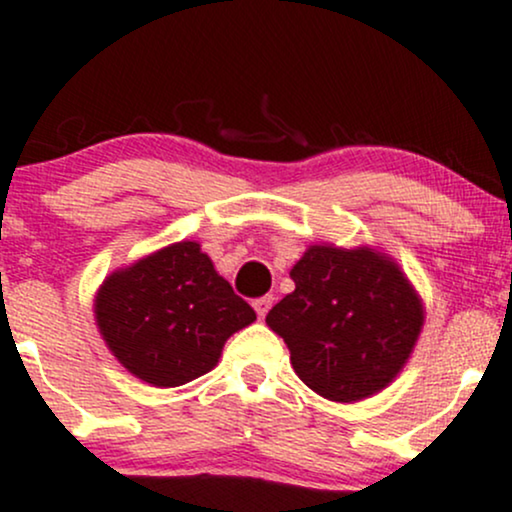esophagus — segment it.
<instances>
[{"instance_id":"34e87169","label":"esophagus","mask_w":512,"mask_h":512,"mask_svg":"<svg viewBox=\"0 0 512 512\" xmlns=\"http://www.w3.org/2000/svg\"><path fill=\"white\" fill-rule=\"evenodd\" d=\"M272 303H274V298H272V296H262V298H257V301L252 303V305H255L257 315L264 317V315L269 313V308H272Z\"/></svg>"}]
</instances>
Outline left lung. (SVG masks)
Returning a JSON list of instances; mask_svg holds the SVG:
<instances>
[{
	"instance_id": "8db88e82",
	"label": "left lung",
	"mask_w": 512,
	"mask_h": 512,
	"mask_svg": "<svg viewBox=\"0 0 512 512\" xmlns=\"http://www.w3.org/2000/svg\"><path fill=\"white\" fill-rule=\"evenodd\" d=\"M296 291L269 310L298 378L332 402L380 392L409 361L424 303L399 264L373 248L310 245L293 264Z\"/></svg>"
}]
</instances>
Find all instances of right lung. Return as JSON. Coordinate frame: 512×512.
Instances as JSON below:
<instances>
[{
    "label": "right lung",
    "instance_id": "obj_1",
    "mask_svg": "<svg viewBox=\"0 0 512 512\" xmlns=\"http://www.w3.org/2000/svg\"><path fill=\"white\" fill-rule=\"evenodd\" d=\"M93 313L117 361L154 387H178L209 373L226 339L257 320L195 240L110 274Z\"/></svg>",
    "mask_w": 512,
    "mask_h": 512
}]
</instances>
